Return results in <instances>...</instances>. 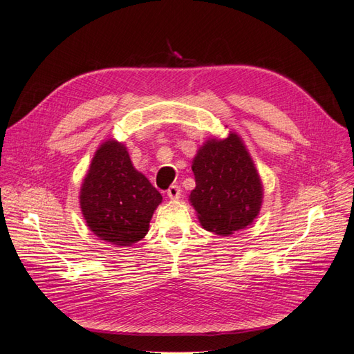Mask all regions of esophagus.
I'll list each match as a JSON object with an SVG mask.
<instances>
[{"label": "esophagus", "instance_id": "34e87169", "mask_svg": "<svg viewBox=\"0 0 354 354\" xmlns=\"http://www.w3.org/2000/svg\"><path fill=\"white\" fill-rule=\"evenodd\" d=\"M167 195H168L169 199H178L180 195H181V189L177 185L169 186L168 190H167Z\"/></svg>", "mask_w": 354, "mask_h": 354}]
</instances>
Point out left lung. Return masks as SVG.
<instances>
[{
    "instance_id": "obj_1",
    "label": "left lung",
    "mask_w": 354,
    "mask_h": 354,
    "mask_svg": "<svg viewBox=\"0 0 354 354\" xmlns=\"http://www.w3.org/2000/svg\"><path fill=\"white\" fill-rule=\"evenodd\" d=\"M195 189L190 205L202 227L220 236L239 232L257 218L263 203V183L239 134L208 138L192 160Z\"/></svg>"
}]
</instances>
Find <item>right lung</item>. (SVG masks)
Instances as JSON below:
<instances>
[{
    "instance_id": "1",
    "label": "right lung",
    "mask_w": 354,
    "mask_h": 354,
    "mask_svg": "<svg viewBox=\"0 0 354 354\" xmlns=\"http://www.w3.org/2000/svg\"><path fill=\"white\" fill-rule=\"evenodd\" d=\"M162 195L133 167L124 143L103 142L95 151L80 190L88 229L102 241L131 246L149 232Z\"/></svg>"
}]
</instances>
